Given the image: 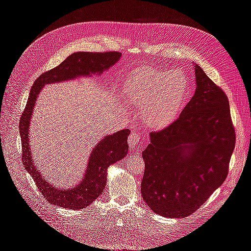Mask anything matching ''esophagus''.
<instances>
[{"instance_id": "obj_1", "label": "esophagus", "mask_w": 251, "mask_h": 251, "mask_svg": "<svg viewBox=\"0 0 251 251\" xmlns=\"http://www.w3.org/2000/svg\"><path fill=\"white\" fill-rule=\"evenodd\" d=\"M139 134L138 133H131V135L128 136L127 143L130 148H138V143H139Z\"/></svg>"}]
</instances>
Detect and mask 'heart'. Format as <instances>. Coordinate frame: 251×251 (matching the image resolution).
I'll return each mask as SVG.
<instances>
[{
    "label": "heart",
    "mask_w": 251,
    "mask_h": 251,
    "mask_svg": "<svg viewBox=\"0 0 251 251\" xmlns=\"http://www.w3.org/2000/svg\"><path fill=\"white\" fill-rule=\"evenodd\" d=\"M187 92V78L181 71L154 68L135 73L126 82L125 97L141 112L144 125L161 130L177 118Z\"/></svg>",
    "instance_id": "1"
}]
</instances>
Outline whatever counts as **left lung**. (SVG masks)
Segmentation results:
<instances>
[{
    "instance_id": "1",
    "label": "left lung",
    "mask_w": 251,
    "mask_h": 251,
    "mask_svg": "<svg viewBox=\"0 0 251 251\" xmlns=\"http://www.w3.org/2000/svg\"><path fill=\"white\" fill-rule=\"evenodd\" d=\"M196 91L177 120L150 134L142 198L157 215H192L225 181L235 144L229 101L202 68Z\"/></svg>"
}]
</instances>
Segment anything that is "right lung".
I'll use <instances>...</instances> for the list:
<instances>
[{"mask_svg":"<svg viewBox=\"0 0 251 251\" xmlns=\"http://www.w3.org/2000/svg\"><path fill=\"white\" fill-rule=\"evenodd\" d=\"M120 56L121 53L119 52L73 53L57 67L40 75L30 90L26 108L20 120L23 164L26 171L31 175L44 198L53 205L69 209H82L100 197L107 184L108 168L127 155V136L130 135V130L125 128L104 136L100 140L92 150L85 176L81 178L78 184L70 188L55 187L45 180L40 174V170H37V166L34 165L32 151L30 149L29 126L36 98L39 97L45 85L68 81L80 76H89L91 74L100 75L115 65Z\"/></svg>","mask_w":251,"mask_h":251,"instance_id":"obj_1","label":"right lung"}]
</instances>
